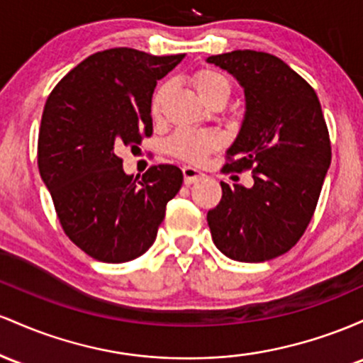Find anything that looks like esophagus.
Listing matches in <instances>:
<instances>
[{
  "instance_id": "1",
  "label": "esophagus",
  "mask_w": 363,
  "mask_h": 363,
  "mask_svg": "<svg viewBox=\"0 0 363 363\" xmlns=\"http://www.w3.org/2000/svg\"><path fill=\"white\" fill-rule=\"evenodd\" d=\"M183 178H185V185H192V183L202 180L203 173L194 166H183Z\"/></svg>"
}]
</instances>
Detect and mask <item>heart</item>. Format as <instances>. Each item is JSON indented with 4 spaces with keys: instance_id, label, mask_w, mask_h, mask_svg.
Masks as SVG:
<instances>
[{
    "instance_id": "heart-1",
    "label": "heart",
    "mask_w": 363,
    "mask_h": 363,
    "mask_svg": "<svg viewBox=\"0 0 363 363\" xmlns=\"http://www.w3.org/2000/svg\"><path fill=\"white\" fill-rule=\"evenodd\" d=\"M194 84L197 92L206 103L216 99V97H225L228 101L231 94V84L223 73L216 70H201L194 75ZM166 85H160L154 92L150 101L152 115H157L161 109L162 99H164ZM218 135L214 132H201V130L182 128L168 140V152L178 160L189 162H201L207 154L218 145Z\"/></svg>"
}]
</instances>
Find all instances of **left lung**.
Returning a JSON list of instances; mask_svg holds the SVG:
<instances>
[{
  "instance_id": "left-lung-1",
  "label": "left lung",
  "mask_w": 363,
  "mask_h": 363,
  "mask_svg": "<svg viewBox=\"0 0 363 363\" xmlns=\"http://www.w3.org/2000/svg\"><path fill=\"white\" fill-rule=\"evenodd\" d=\"M238 80L245 115L226 150L225 171L254 168L245 189L221 182L207 213L214 245L240 262L283 255L311 223L329 164L331 142L319 97L283 60L238 50L207 58Z\"/></svg>"
}]
</instances>
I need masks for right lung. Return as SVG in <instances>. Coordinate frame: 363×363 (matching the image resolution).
Listing matches in <instances>:
<instances>
[{"instance_id": "right-lung-1", "label": "right lung", "mask_w": 363, "mask_h": 363, "mask_svg": "<svg viewBox=\"0 0 363 363\" xmlns=\"http://www.w3.org/2000/svg\"><path fill=\"white\" fill-rule=\"evenodd\" d=\"M183 58L130 48L96 52L60 80L44 106L40 178L65 233L101 262L121 264L145 254L166 203L182 189L177 166H152L138 180L125 173L118 152H133L150 137L154 89Z\"/></svg>"}]
</instances>
